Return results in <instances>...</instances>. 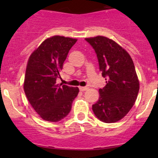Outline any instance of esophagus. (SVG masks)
Segmentation results:
<instances>
[{
    "label": "esophagus",
    "instance_id": "obj_1",
    "mask_svg": "<svg viewBox=\"0 0 158 158\" xmlns=\"http://www.w3.org/2000/svg\"><path fill=\"white\" fill-rule=\"evenodd\" d=\"M79 89H80L81 91L84 92V91H85V90H87L88 87H79Z\"/></svg>",
    "mask_w": 158,
    "mask_h": 158
}]
</instances>
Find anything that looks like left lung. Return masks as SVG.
<instances>
[{
    "mask_svg": "<svg viewBox=\"0 0 158 158\" xmlns=\"http://www.w3.org/2000/svg\"><path fill=\"white\" fill-rule=\"evenodd\" d=\"M85 40L94 49L106 80L93 111L102 122L115 123L129 112L138 96L139 81L135 65L130 54L112 40L96 36Z\"/></svg>",
    "mask_w": 158,
    "mask_h": 158,
    "instance_id": "left-lung-1",
    "label": "left lung"
}]
</instances>
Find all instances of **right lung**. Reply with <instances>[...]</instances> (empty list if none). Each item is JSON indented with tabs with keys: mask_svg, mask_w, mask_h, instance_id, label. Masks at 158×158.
Here are the masks:
<instances>
[{
	"mask_svg": "<svg viewBox=\"0 0 158 158\" xmlns=\"http://www.w3.org/2000/svg\"><path fill=\"white\" fill-rule=\"evenodd\" d=\"M76 42L64 36L48 38L28 59L24 93L31 107L46 121L58 122L65 118L79 93L77 87L56 85L67 54Z\"/></svg>",
	"mask_w": 158,
	"mask_h": 158,
	"instance_id": "add662e5",
	"label": "right lung"
}]
</instances>
